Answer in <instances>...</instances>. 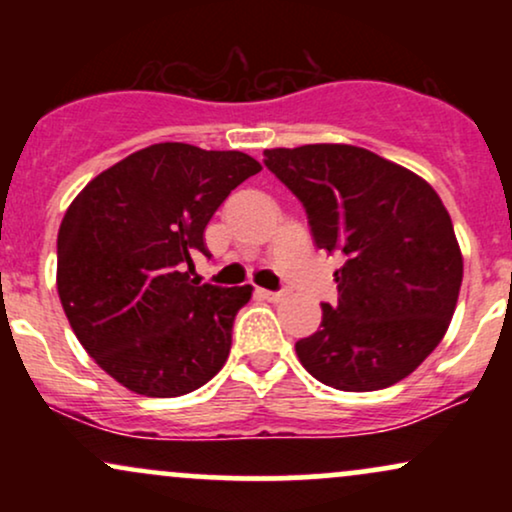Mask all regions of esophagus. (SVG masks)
Listing matches in <instances>:
<instances>
[{"label": "esophagus", "instance_id": "1", "mask_svg": "<svg viewBox=\"0 0 512 512\" xmlns=\"http://www.w3.org/2000/svg\"><path fill=\"white\" fill-rule=\"evenodd\" d=\"M262 293V298H267V301H272V303H279L281 298H284V293L281 291H260Z\"/></svg>", "mask_w": 512, "mask_h": 512}]
</instances>
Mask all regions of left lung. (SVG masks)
Listing matches in <instances>:
<instances>
[{"mask_svg": "<svg viewBox=\"0 0 512 512\" xmlns=\"http://www.w3.org/2000/svg\"><path fill=\"white\" fill-rule=\"evenodd\" d=\"M264 166L303 202L315 245L342 250L339 301L296 342L298 361L344 392L414 373L448 332L462 286L450 214L421 175L351 144L267 149Z\"/></svg>", "mask_w": 512, "mask_h": 512, "instance_id": "obj_1", "label": "left lung"}]
</instances>
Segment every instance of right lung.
<instances>
[{
	"label": "right lung",
	"instance_id": "add662e5",
	"mask_svg": "<svg viewBox=\"0 0 512 512\" xmlns=\"http://www.w3.org/2000/svg\"><path fill=\"white\" fill-rule=\"evenodd\" d=\"M262 166L243 151L163 142L96 175L57 233V293L86 354L144 397L209 383L252 286L190 279L221 202Z\"/></svg>",
	"mask_w": 512,
	"mask_h": 512
}]
</instances>
